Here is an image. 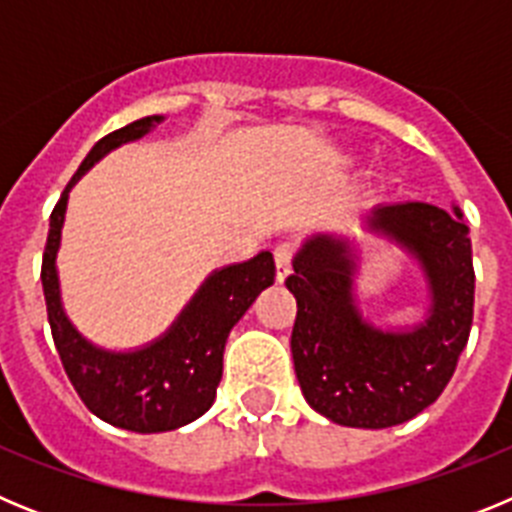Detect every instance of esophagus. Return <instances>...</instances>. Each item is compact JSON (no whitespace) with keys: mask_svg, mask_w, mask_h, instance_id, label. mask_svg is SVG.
I'll return each instance as SVG.
<instances>
[{"mask_svg":"<svg viewBox=\"0 0 512 512\" xmlns=\"http://www.w3.org/2000/svg\"><path fill=\"white\" fill-rule=\"evenodd\" d=\"M292 246L282 243V246L274 248V261H277V282H284L292 271Z\"/></svg>","mask_w":512,"mask_h":512,"instance_id":"obj_1","label":"esophagus"}]
</instances>
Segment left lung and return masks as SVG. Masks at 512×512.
<instances>
[{
  "mask_svg": "<svg viewBox=\"0 0 512 512\" xmlns=\"http://www.w3.org/2000/svg\"><path fill=\"white\" fill-rule=\"evenodd\" d=\"M364 228L420 264L431 300L423 323L387 330L361 315L359 251L346 235H310L284 284L297 300L292 359L307 405L338 425L379 431L423 413L454 374L472 330V241L456 205H377Z\"/></svg>",
  "mask_w": 512,
  "mask_h": 512,
  "instance_id": "8db88e82",
  "label": "left lung"
}]
</instances>
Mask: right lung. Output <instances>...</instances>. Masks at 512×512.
<instances>
[{
	"label": "right lung",
	"instance_id": "right-lung-1",
	"mask_svg": "<svg viewBox=\"0 0 512 512\" xmlns=\"http://www.w3.org/2000/svg\"><path fill=\"white\" fill-rule=\"evenodd\" d=\"M158 122H164V117H143L94 143L53 207L40 271L53 343L74 390L97 418L133 433L174 431L210 410L217 384L223 379L228 333L253 300L274 284L277 271L269 251H261L243 264L215 269L164 336L133 351H110L76 330L63 310L56 269L69 192L99 158L143 138Z\"/></svg>",
	"mask_w": 512,
	"mask_h": 512
}]
</instances>
